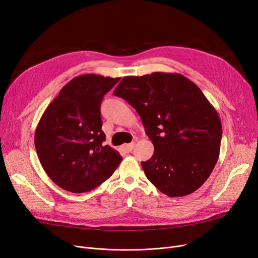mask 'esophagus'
Segmentation results:
<instances>
[{"label": "esophagus", "instance_id": "obj_1", "mask_svg": "<svg viewBox=\"0 0 258 258\" xmlns=\"http://www.w3.org/2000/svg\"><path fill=\"white\" fill-rule=\"evenodd\" d=\"M134 147H135V144L134 142H132V144H127L125 146H123V149L125 150V152H127V153H130V152H132V150L134 149Z\"/></svg>", "mask_w": 258, "mask_h": 258}]
</instances>
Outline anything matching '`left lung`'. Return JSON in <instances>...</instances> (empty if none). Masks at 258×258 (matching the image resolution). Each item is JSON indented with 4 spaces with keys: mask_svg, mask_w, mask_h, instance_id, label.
Segmentation results:
<instances>
[{
    "mask_svg": "<svg viewBox=\"0 0 258 258\" xmlns=\"http://www.w3.org/2000/svg\"><path fill=\"white\" fill-rule=\"evenodd\" d=\"M141 118L154 154L142 161L159 191L184 197L201 187L220 153L221 120L198 86L178 73L125 76L113 90Z\"/></svg>",
    "mask_w": 258,
    "mask_h": 258,
    "instance_id": "obj_1",
    "label": "left lung"
}]
</instances>
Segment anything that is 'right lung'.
I'll list each match as a JSON object with an SVG mask.
<instances>
[{
	"instance_id": "right-lung-1",
	"label": "right lung",
	"mask_w": 258,
	"mask_h": 258,
	"mask_svg": "<svg viewBox=\"0 0 258 258\" xmlns=\"http://www.w3.org/2000/svg\"><path fill=\"white\" fill-rule=\"evenodd\" d=\"M119 78L76 76L44 110L35 148L45 173L67 191L83 194L109 178L121 163L119 152L104 146L100 107Z\"/></svg>"
}]
</instances>
